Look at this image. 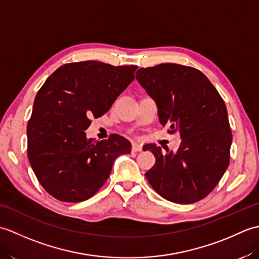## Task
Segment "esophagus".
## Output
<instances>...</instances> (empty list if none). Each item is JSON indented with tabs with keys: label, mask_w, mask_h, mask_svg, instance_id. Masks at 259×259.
Here are the masks:
<instances>
[{
	"label": "esophagus",
	"mask_w": 259,
	"mask_h": 259,
	"mask_svg": "<svg viewBox=\"0 0 259 259\" xmlns=\"http://www.w3.org/2000/svg\"><path fill=\"white\" fill-rule=\"evenodd\" d=\"M131 149H133V151H135V152H138V151H141V150H142V146H141V145H138V144H134V145H133V148H131Z\"/></svg>",
	"instance_id": "esophagus-1"
}]
</instances>
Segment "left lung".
<instances>
[{"mask_svg":"<svg viewBox=\"0 0 259 259\" xmlns=\"http://www.w3.org/2000/svg\"><path fill=\"white\" fill-rule=\"evenodd\" d=\"M136 79L158 108L160 123L178 133L175 153L155 144L146 146L156 163L146 177L157 194L176 203L207 197L229 166L230 130L226 104L207 76L195 68L162 63L141 68Z\"/></svg>","mask_w":259,"mask_h":259,"instance_id":"left-lung-1","label":"left lung"}]
</instances>
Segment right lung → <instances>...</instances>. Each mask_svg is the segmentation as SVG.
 <instances>
[{
	"label": "right lung",
	"mask_w": 259,
	"mask_h": 259,
	"mask_svg": "<svg viewBox=\"0 0 259 259\" xmlns=\"http://www.w3.org/2000/svg\"><path fill=\"white\" fill-rule=\"evenodd\" d=\"M137 65L63 64L37 91L27 122V157L38 183L58 200L89 199L108 180L115 158L131 151L119 135L93 141L84 130L109 111L135 79Z\"/></svg>",
	"instance_id": "1"
}]
</instances>
